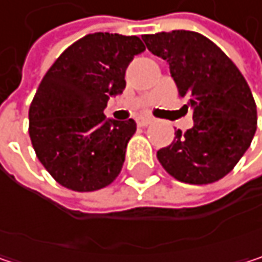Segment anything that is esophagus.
<instances>
[{"label": "esophagus", "instance_id": "1", "mask_svg": "<svg viewBox=\"0 0 262 262\" xmlns=\"http://www.w3.org/2000/svg\"><path fill=\"white\" fill-rule=\"evenodd\" d=\"M136 123H138V126L145 127V126H148V124L153 123V118H148V117H138V118H136Z\"/></svg>", "mask_w": 262, "mask_h": 262}]
</instances>
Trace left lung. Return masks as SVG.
<instances>
[{
    "label": "left lung",
    "mask_w": 262,
    "mask_h": 262,
    "mask_svg": "<svg viewBox=\"0 0 262 262\" xmlns=\"http://www.w3.org/2000/svg\"><path fill=\"white\" fill-rule=\"evenodd\" d=\"M148 51L170 67L183 106L194 126L158 150V159L174 179L206 185L225 178L249 148L256 132V104L234 62L195 31L144 34Z\"/></svg>",
    "instance_id": "8db88e82"
}]
</instances>
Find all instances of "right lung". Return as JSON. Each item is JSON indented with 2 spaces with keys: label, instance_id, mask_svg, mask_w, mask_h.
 Instances as JSON below:
<instances>
[{
  "label": "right lung",
  "instance_id": "right-lung-1",
  "mask_svg": "<svg viewBox=\"0 0 262 262\" xmlns=\"http://www.w3.org/2000/svg\"><path fill=\"white\" fill-rule=\"evenodd\" d=\"M145 50L136 36L92 33L68 47L40 81L28 111L37 159L62 186L97 191L120 174L136 130L107 120V100L126 88V70Z\"/></svg>",
  "mask_w": 262,
  "mask_h": 262
}]
</instances>
